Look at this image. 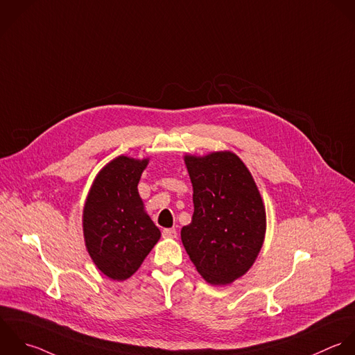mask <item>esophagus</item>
Wrapping results in <instances>:
<instances>
[{"mask_svg":"<svg viewBox=\"0 0 355 355\" xmlns=\"http://www.w3.org/2000/svg\"><path fill=\"white\" fill-rule=\"evenodd\" d=\"M163 238H168V239H174L177 238V231L174 228H166L163 230Z\"/></svg>","mask_w":355,"mask_h":355,"instance_id":"esophagus-1","label":"esophagus"}]
</instances>
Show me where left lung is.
Segmentation results:
<instances>
[{
  "label": "left lung",
  "mask_w": 355,
  "mask_h": 355,
  "mask_svg": "<svg viewBox=\"0 0 355 355\" xmlns=\"http://www.w3.org/2000/svg\"><path fill=\"white\" fill-rule=\"evenodd\" d=\"M193 188V216L182 245L211 285H230L254 264L266 238L267 216L249 168L231 150L185 155Z\"/></svg>",
  "instance_id": "1"
}]
</instances>
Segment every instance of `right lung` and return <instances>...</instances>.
<instances>
[{
	"label": "right lung",
	"instance_id": "add662e5",
	"mask_svg": "<svg viewBox=\"0 0 355 355\" xmlns=\"http://www.w3.org/2000/svg\"><path fill=\"white\" fill-rule=\"evenodd\" d=\"M148 163V157H114L96 174L84 203L87 252L96 268L113 281L128 279L162 235L138 192Z\"/></svg>",
	"mask_w": 355,
	"mask_h": 355
}]
</instances>
